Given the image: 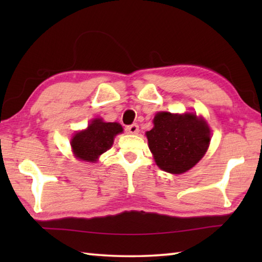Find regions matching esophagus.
Listing matches in <instances>:
<instances>
[{
	"mask_svg": "<svg viewBox=\"0 0 262 262\" xmlns=\"http://www.w3.org/2000/svg\"><path fill=\"white\" fill-rule=\"evenodd\" d=\"M126 132L128 134H139V126L136 123H133V125L126 127Z\"/></svg>",
	"mask_w": 262,
	"mask_h": 262,
	"instance_id": "34e87169",
	"label": "esophagus"
}]
</instances>
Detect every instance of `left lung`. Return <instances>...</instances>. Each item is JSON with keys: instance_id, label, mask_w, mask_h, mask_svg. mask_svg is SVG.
Instances as JSON below:
<instances>
[{"instance_id": "8db88e82", "label": "left lung", "mask_w": 262, "mask_h": 262, "mask_svg": "<svg viewBox=\"0 0 262 262\" xmlns=\"http://www.w3.org/2000/svg\"><path fill=\"white\" fill-rule=\"evenodd\" d=\"M154 127L145 133L157 166L168 173L188 171L205 156L210 143V128L196 113L158 112Z\"/></svg>"}]
</instances>
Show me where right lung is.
I'll list each match as a JSON object with an SVG mask.
<instances>
[{"mask_svg": "<svg viewBox=\"0 0 262 262\" xmlns=\"http://www.w3.org/2000/svg\"><path fill=\"white\" fill-rule=\"evenodd\" d=\"M122 130L120 123L94 119L86 129L76 133L70 141L75 157L84 162L96 163L101 154L112 147L114 137Z\"/></svg>", "mask_w": 262, "mask_h": 262, "instance_id": "right-lung-1", "label": "right lung"}]
</instances>
